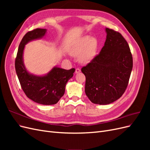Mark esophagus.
<instances>
[{
    "mask_svg": "<svg viewBox=\"0 0 150 150\" xmlns=\"http://www.w3.org/2000/svg\"><path fill=\"white\" fill-rule=\"evenodd\" d=\"M80 72H81V69H79V68H77V69H76V71H75L76 74H78Z\"/></svg>",
    "mask_w": 150,
    "mask_h": 150,
    "instance_id": "obj_1",
    "label": "esophagus"
}]
</instances>
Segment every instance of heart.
I'll use <instances>...</instances> for the list:
<instances>
[{"label": "heart", "instance_id": "1", "mask_svg": "<svg viewBox=\"0 0 150 150\" xmlns=\"http://www.w3.org/2000/svg\"><path fill=\"white\" fill-rule=\"evenodd\" d=\"M98 46L97 40L89 35L81 38L71 45L69 49L71 55L79 57L82 63H88L95 57Z\"/></svg>", "mask_w": 150, "mask_h": 150}]
</instances>
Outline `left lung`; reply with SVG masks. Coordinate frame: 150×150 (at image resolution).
Instances as JSON below:
<instances>
[{"label":"left lung","mask_w":150,"mask_h":150,"mask_svg":"<svg viewBox=\"0 0 150 150\" xmlns=\"http://www.w3.org/2000/svg\"><path fill=\"white\" fill-rule=\"evenodd\" d=\"M101 52L81 69L86 76L85 93L94 104L106 105L121 98L128 86L133 57L128 42L118 32L106 28Z\"/></svg>","instance_id":"obj_1"}]
</instances>
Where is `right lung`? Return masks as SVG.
Returning <instances> with one entry per match:
<instances>
[{
  "label": "right lung",
  "instance_id": "obj_1",
  "mask_svg": "<svg viewBox=\"0 0 150 150\" xmlns=\"http://www.w3.org/2000/svg\"><path fill=\"white\" fill-rule=\"evenodd\" d=\"M46 33V29H35L25 34L18 48L15 67L26 96L38 104L52 105L56 104L64 95L66 84L73 76L75 69L66 70L54 66L47 74L40 76L32 74L26 69L24 62L25 46L33 40L43 38Z\"/></svg>",
  "mask_w": 150,
  "mask_h": 150
}]
</instances>
